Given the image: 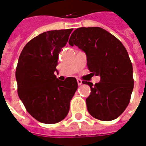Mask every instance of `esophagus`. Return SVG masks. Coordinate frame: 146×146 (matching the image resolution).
<instances>
[{
  "mask_svg": "<svg viewBox=\"0 0 146 146\" xmlns=\"http://www.w3.org/2000/svg\"><path fill=\"white\" fill-rule=\"evenodd\" d=\"M77 83L79 85H81V84H82V81L81 80V79H77Z\"/></svg>",
  "mask_w": 146,
  "mask_h": 146,
  "instance_id": "obj_1",
  "label": "esophagus"
}]
</instances>
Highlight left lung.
Wrapping results in <instances>:
<instances>
[{
  "mask_svg": "<svg viewBox=\"0 0 146 146\" xmlns=\"http://www.w3.org/2000/svg\"><path fill=\"white\" fill-rule=\"evenodd\" d=\"M69 44L85 52L87 64L100 82L90 86L86 99L92 117L102 121L117 119L129 104L133 88V67L128 52L119 39L101 27H80L73 32Z\"/></svg>",
  "mask_w": 146,
  "mask_h": 146,
  "instance_id": "obj_1",
  "label": "left lung"
}]
</instances>
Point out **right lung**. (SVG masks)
I'll list each match as a JSON object with an SVG mask.
<instances>
[{"instance_id":"1","label":"right lung","mask_w":146,"mask_h":146,"mask_svg":"<svg viewBox=\"0 0 146 146\" xmlns=\"http://www.w3.org/2000/svg\"><path fill=\"white\" fill-rule=\"evenodd\" d=\"M73 29L44 32L25 45L15 71L18 94L32 117L45 124L63 120L78 88L76 78H56L58 57Z\"/></svg>"}]
</instances>
